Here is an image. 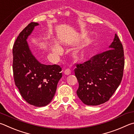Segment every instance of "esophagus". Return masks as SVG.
<instances>
[{
  "mask_svg": "<svg viewBox=\"0 0 134 134\" xmlns=\"http://www.w3.org/2000/svg\"><path fill=\"white\" fill-rule=\"evenodd\" d=\"M64 74H65V75H70L71 74V70H70L69 69H65L64 71Z\"/></svg>",
  "mask_w": 134,
  "mask_h": 134,
  "instance_id": "esophagus-1",
  "label": "esophagus"
}]
</instances>
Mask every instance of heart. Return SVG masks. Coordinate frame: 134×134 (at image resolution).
Masks as SVG:
<instances>
[{"mask_svg": "<svg viewBox=\"0 0 134 134\" xmlns=\"http://www.w3.org/2000/svg\"><path fill=\"white\" fill-rule=\"evenodd\" d=\"M53 51L55 53H58L60 52V48L58 45H55L53 47ZM74 57L78 60H80L81 59L83 58V55L81 53L78 51H76L74 53Z\"/></svg>", "mask_w": 134, "mask_h": 134, "instance_id": "heart-1", "label": "heart"}]
</instances>
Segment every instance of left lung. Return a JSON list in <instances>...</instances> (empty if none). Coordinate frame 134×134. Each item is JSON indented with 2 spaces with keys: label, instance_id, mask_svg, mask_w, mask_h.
Segmentation results:
<instances>
[{
  "label": "left lung",
  "instance_id": "left-lung-1",
  "mask_svg": "<svg viewBox=\"0 0 134 134\" xmlns=\"http://www.w3.org/2000/svg\"><path fill=\"white\" fill-rule=\"evenodd\" d=\"M109 48L76 65L75 74L79 83L76 93L84 104H104L120 85L125 62L122 44L116 34Z\"/></svg>",
  "mask_w": 134,
  "mask_h": 134
}]
</instances>
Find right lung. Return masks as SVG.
Wrapping results in <instances>:
<instances>
[{
    "instance_id": "add662e5",
    "label": "right lung",
    "mask_w": 134,
    "mask_h": 134,
    "mask_svg": "<svg viewBox=\"0 0 134 134\" xmlns=\"http://www.w3.org/2000/svg\"><path fill=\"white\" fill-rule=\"evenodd\" d=\"M38 23H29L19 35L13 47L14 80L28 104L41 107L48 105L55 94L62 69L59 65L42 64L33 55L27 39Z\"/></svg>"
}]
</instances>
